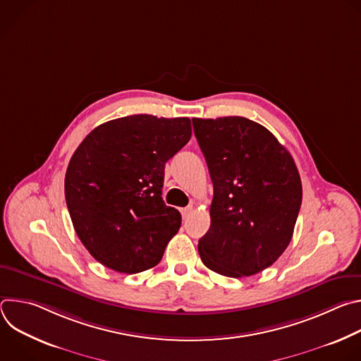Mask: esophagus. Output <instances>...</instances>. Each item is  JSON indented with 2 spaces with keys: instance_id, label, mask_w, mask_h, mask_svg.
Wrapping results in <instances>:
<instances>
[{
  "instance_id": "34e87169",
  "label": "esophagus",
  "mask_w": 361,
  "mask_h": 361,
  "mask_svg": "<svg viewBox=\"0 0 361 361\" xmlns=\"http://www.w3.org/2000/svg\"><path fill=\"white\" fill-rule=\"evenodd\" d=\"M194 212V205H188V207L183 209L181 210V214H183V219H188L191 216V213Z\"/></svg>"
}]
</instances>
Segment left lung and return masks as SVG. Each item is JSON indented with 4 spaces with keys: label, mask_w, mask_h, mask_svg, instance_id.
I'll return each mask as SVG.
<instances>
[{
    "label": "left lung",
    "mask_w": 361,
    "mask_h": 361,
    "mask_svg": "<svg viewBox=\"0 0 361 361\" xmlns=\"http://www.w3.org/2000/svg\"><path fill=\"white\" fill-rule=\"evenodd\" d=\"M214 187L201 262L226 277L270 267L291 241L301 207L298 170L284 145L244 117L192 118Z\"/></svg>",
    "instance_id": "obj_1"
}]
</instances>
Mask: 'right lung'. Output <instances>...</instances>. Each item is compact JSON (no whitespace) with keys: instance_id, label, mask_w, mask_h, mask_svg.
Masks as SVG:
<instances>
[{"instance_id":"right-lung-1","label":"right lung","mask_w":361,"mask_h":361,"mask_svg":"<svg viewBox=\"0 0 361 361\" xmlns=\"http://www.w3.org/2000/svg\"><path fill=\"white\" fill-rule=\"evenodd\" d=\"M191 138L187 117L137 114L94 128L66 174L74 230L97 262L135 274L157 266L181 226L161 188L166 163Z\"/></svg>"}]
</instances>
